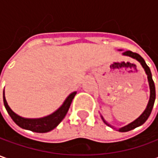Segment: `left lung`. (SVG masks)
I'll return each mask as SVG.
<instances>
[{
	"label": "left lung",
	"mask_w": 158,
	"mask_h": 158,
	"mask_svg": "<svg viewBox=\"0 0 158 158\" xmlns=\"http://www.w3.org/2000/svg\"><path fill=\"white\" fill-rule=\"evenodd\" d=\"M123 55H126V56H129V57L133 58V59H135L137 60L141 65L143 66V68L145 70V73L146 75L148 76V81H149V89H150V96H149V103H148V106L146 107V109L144 110V112L141 114V116L139 118H137L135 120H134L133 122H131L128 125L125 126L123 127L119 128L118 131L119 132H127V131H130L134 128H135L137 127L143 125L147 119L149 117L150 113H151V111H152V108H153V106H154V103H155V99H156V89H155V83L153 82V79H152V75H151V72H150V69L148 67V65L146 64L145 60H143V58L139 55L138 53L136 52H133L131 51H126L122 53ZM102 119L103 121L106 123L107 126H110L111 127H112L111 125H109L106 120L104 119V118L102 117Z\"/></svg>",
	"instance_id": "obj_1"
}]
</instances>
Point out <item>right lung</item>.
Wrapping results in <instances>:
<instances>
[{
    "instance_id": "obj_1",
    "label": "right lung",
    "mask_w": 158,
    "mask_h": 158,
    "mask_svg": "<svg viewBox=\"0 0 158 158\" xmlns=\"http://www.w3.org/2000/svg\"><path fill=\"white\" fill-rule=\"evenodd\" d=\"M76 94V91L72 92L66 98V100L64 101L62 106H60L58 110H56L55 112H52V114H50L48 116L40 118H23V117L15 113L10 109V107L6 101L4 91H3V103H4V106H5L8 113L9 114V116L11 117L13 121L17 126H19L20 127L23 128V129L31 130L32 132H36V133H46V132H49V131L52 130L53 128H55L61 122V120L63 119L68 111H69L70 105H71L72 100L75 98Z\"/></svg>"
}]
</instances>
